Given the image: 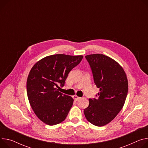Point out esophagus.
<instances>
[{
	"label": "esophagus",
	"mask_w": 148,
	"mask_h": 148,
	"mask_svg": "<svg viewBox=\"0 0 148 148\" xmlns=\"http://www.w3.org/2000/svg\"><path fill=\"white\" fill-rule=\"evenodd\" d=\"M73 99H74L75 101H77V100H78L80 99V97H78V96H76V95H74V96H73Z\"/></svg>",
	"instance_id": "esophagus-1"
}]
</instances>
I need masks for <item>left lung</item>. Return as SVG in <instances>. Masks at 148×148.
Returning a JSON list of instances; mask_svg holds the SVG:
<instances>
[{
  "label": "left lung",
  "instance_id": "8db88e82",
  "mask_svg": "<svg viewBox=\"0 0 148 148\" xmlns=\"http://www.w3.org/2000/svg\"><path fill=\"white\" fill-rule=\"evenodd\" d=\"M85 57L100 92L98 99H89V105L84 113L90 123L103 126L113 120L123 108L128 91L127 78L122 67L109 57L96 53Z\"/></svg>",
  "mask_w": 148,
  "mask_h": 148
}]
</instances>
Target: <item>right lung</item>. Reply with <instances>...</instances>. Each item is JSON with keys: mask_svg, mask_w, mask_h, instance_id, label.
I'll return each mask as SVG.
<instances>
[{"mask_svg": "<svg viewBox=\"0 0 148 148\" xmlns=\"http://www.w3.org/2000/svg\"><path fill=\"white\" fill-rule=\"evenodd\" d=\"M83 56L56 54L38 61L31 69L26 82L30 105L36 116L52 126L65 119L74 99L58 91L70 71L81 62Z\"/></svg>", "mask_w": 148, "mask_h": 148, "instance_id": "obj_1", "label": "right lung"}]
</instances>
